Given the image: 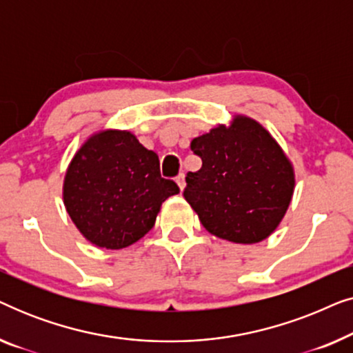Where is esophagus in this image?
Here are the masks:
<instances>
[{
  "mask_svg": "<svg viewBox=\"0 0 353 353\" xmlns=\"http://www.w3.org/2000/svg\"><path fill=\"white\" fill-rule=\"evenodd\" d=\"M176 185H178V188H180L181 191L185 190V185H186V183H185V173H180V175L176 176Z\"/></svg>",
  "mask_w": 353,
  "mask_h": 353,
  "instance_id": "obj_1",
  "label": "esophagus"
}]
</instances>
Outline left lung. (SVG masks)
I'll return each instance as SVG.
<instances>
[{
	"label": "left lung",
	"instance_id": "obj_1",
	"mask_svg": "<svg viewBox=\"0 0 353 353\" xmlns=\"http://www.w3.org/2000/svg\"><path fill=\"white\" fill-rule=\"evenodd\" d=\"M202 159L188 172L183 196L216 238L238 244L267 239L283 220L294 192V168L272 134L236 115L191 141Z\"/></svg>",
	"mask_w": 353,
	"mask_h": 353
}]
</instances>
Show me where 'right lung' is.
Masks as SVG:
<instances>
[{
    "mask_svg": "<svg viewBox=\"0 0 353 353\" xmlns=\"http://www.w3.org/2000/svg\"><path fill=\"white\" fill-rule=\"evenodd\" d=\"M180 188L161 176L159 157L122 130L86 139L64 178V205L91 244L123 249L156 223L162 202Z\"/></svg>",
    "mask_w": 353,
    "mask_h": 353,
    "instance_id": "obj_1",
    "label": "right lung"
}]
</instances>
